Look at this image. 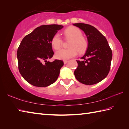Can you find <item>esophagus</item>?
<instances>
[{
    "label": "esophagus",
    "instance_id": "1",
    "mask_svg": "<svg viewBox=\"0 0 129 129\" xmlns=\"http://www.w3.org/2000/svg\"><path fill=\"white\" fill-rule=\"evenodd\" d=\"M68 62V60H64V64H67Z\"/></svg>",
    "mask_w": 129,
    "mask_h": 129
}]
</instances>
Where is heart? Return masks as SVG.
<instances>
[{
  "label": "heart",
  "mask_w": 129,
  "mask_h": 129,
  "mask_svg": "<svg viewBox=\"0 0 129 129\" xmlns=\"http://www.w3.org/2000/svg\"><path fill=\"white\" fill-rule=\"evenodd\" d=\"M65 39L70 40L67 49H61L55 53V57L60 60H67L75 56L79 53L85 52L88 46V42L83 35V33L76 27H69L64 31ZM62 40L58 33L55 34L51 39V45L55 50L61 48Z\"/></svg>",
  "instance_id": "obj_1"
}]
</instances>
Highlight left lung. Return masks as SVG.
<instances>
[{
    "label": "left lung",
    "mask_w": 129,
    "mask_h": 129,
    "mask_svg": "<svg viewBox=\"0 0 129 129\" xmlns=\"http://www.w3.org/2000/svg\"><path fill=\"white\" fill-rule=\"evenodd\" d=\"M73 25L83 30L87 37L88 46L81 60H76L78 68L74 71L76 79L81 83L93 85L99 83L108 75L113 56L106 38L89 24Z\"/></svg>",
    "instance_id": "1"
}]
</instances>
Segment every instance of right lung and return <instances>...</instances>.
<instances>
[{"label":"right lung","mask_w":129,"mask_h":129,"mask_svg":"<svg viewBox=\"0 0 129 129\" xmlns=\"http://www.w3.org/2000/svg\"><path fill=\"white\" fill-rule=\"evenodd\" d=\"M62 28L57 24L41 25L26 35L19 45L16 54L19 71L32 85L48 86L58 78L64 62L56 59L50 62L47 59L54 55L51 38Z\"/></svg>","instance_id":"add662e5"}]
</instances>
